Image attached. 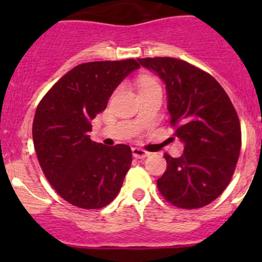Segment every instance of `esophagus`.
Wrapping results in <instances>:
<instances>
[{"label":"esophagus","mask_w":262,"mask_h":262,"mask_svg":"<svg viewBox=\"0 0 262 262\" xmlns=\"http://www.w3.org/2000/svg\"><path fill=\"white\" fill-rule=\"evenodd\" d=\"M132 152H133V156L136 158H144V157H148V156H149V153H148L147 150L142 149V148H138V147L132 148Z\"/></svg>","instance_id":"34e87169"}]
</instances>
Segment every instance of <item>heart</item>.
Here are the masks:
<instances>
[{"mask_svg":"<svg viewBox=\"0 0 262 262\" xmlns=\"http://www.w3.org/2000/svg\"><path fill=\"white\" fill-rule=\"evenodd\" d=\"M152 86H158L155 81H152L150 78H142L141 80V90L142 89H147V87H152Z\"/></svg>","mask_w":262,"mask_h":262,"instance_id":"obj_1","label":"heart"}]
</instances>
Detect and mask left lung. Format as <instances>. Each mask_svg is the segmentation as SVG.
<instances>
[{
    "mask_svg": "<svg viewBox=\"0 0 262 262\" xmlns=\"http://www.w3.org/2000/svg\"><path fill=\"white\" fill-rule=\"evenodd\" d=\"M166 84L167 110L184 155H165L167 168L157 180L161 194L182 209L202 208L227 185L241 150L238 116L223 87L204 71L176 58L138 59Z\"/></svg>",
    "mask_w": 262,
    "mask_h": 262,
    "instance_id": "left-lung-1",
    "label": "left lung"
}]
</instances>
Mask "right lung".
<instances>
[{"label":"right lung","mask_w":262,"mask_h":262,"mask_svg":"<svg viewBox=\"0 0 262 262\" xmlns=\"http://www.w3.org/2000/svg\"><path fill=\"white\" fill-rule=\"evenodd\" d=\"M138 68L134 59L83 63L66 73L36 107L33 141L41 170L55 191L75 207L100 209L120 191L132 165L130 147L91 141V120Z\"/></svg>","instance_id":"1"}]
</instances>
